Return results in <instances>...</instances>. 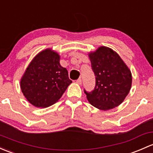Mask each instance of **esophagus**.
<instances>
[{"label": "esophagus", "instance_id": "1", "mask_svg": "<svg viewBox=\"0 0 153 153\" xmlns=\"http://www.w3.org/2000/svg\"><path fill=\"white\" fill-rule=\"evenodd\" d=\"M75 83H78V84H81V83H82V80H81V78H79V79L76 80V81H75Z\"/></svg>", "mask_w": 153, "mask_h": 153}]
</instances>
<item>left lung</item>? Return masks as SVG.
<instances>
[{
  "instance_id": "left-lung-1",
  "label": "left lung",
  "mask_w": 153,
  "mask_h": 153,
  "mask_svg": "<svg viewBox=\"0 0 153 153\" xmlns=\"http://www.w3.org/2000/svg\"><path fill=\"white\" fill-rule=\"evenodd\" d=\"M89 57L95 75V87L84 93L91 105L102 111L117 107L131 90V70L120 56L111 48L101 46Z\"/></svg>"
}]
</instances>
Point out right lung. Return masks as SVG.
<instances>
[{
    "label": "right lung",
    "mask_w": 153,
    "mask_h": 153,
    "mask_svg": "<svg viewBox=\"0 0 153 153\" xmlns=\"http://www.w3.org/2000/svg\"><path fill=\"white\" fill-rule=\"evenodd\" d=\"M60 56L52 49L35 56L20 80V88L27 100L38 108L56 103L72 83L67 69L60 64Z\"/></svg>",
    "instance_id": "obj_1"
}]
</instances>
